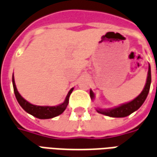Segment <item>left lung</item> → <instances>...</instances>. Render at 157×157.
I'll return each instance as SVG.
<instances>
[{"instance_id":"left-lung-1","label":"left lung","mask_w":157,"mask_h":157,"mask_svg":"<svg viewBox=\"0 0 157 157\" xmlns=\"http://www.w3.org/2000/svg\"><path fill=\"white\" fill-rule=\"evenodd\" d=\"M151 66L149 65L148 69V74H147V80H146V83L143 91L141 93L135 98L134 100H132L131 102H128L127 103H124L122 105L115 107L113 109H97V111L99 113H102L104 115L109 116V117H113V118H124L126 116L131 114L132 113L136 111L139 109L141 105L144 103L145 100L147 98L149 91H150V86H151ZM90 97L91 98H94V93L92 90H90Z\"/></svg>"}]
</instances>
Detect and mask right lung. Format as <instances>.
Returning <instances> with one entry per match:
<instances>
[{"mask_svg":"<svg viewBox=\"0 0 157 157\" xmlns=\"http://www.w3.org/2000/svg\"><path fill=\"white\" fill-rule=\"evenodd\" d=\"M12 84H13V89H14V93H15L16 98L17 100V102L22 107V109L25 110L26 112L29 113V114L34 116L36 118H40V119H47V118H55L56 116L61 114L66 109V107L69 103V98L71 93L73 91L71 88L68 92V94L65 98V102H62L61 104L58 106H37L33 105L32 103H30L28 101H26L25 99L20 95V93L17 89L16 86L15 81H14V76L12 75Z\"/></svg>","mask_w":157,"mask_h":157,"instance_id":"obj_1","label":"right lung"}]
</instances>
